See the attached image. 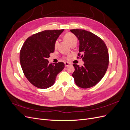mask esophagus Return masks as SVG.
Returning a JSON list of instances; mask_svg holds the SVG:
<instances>
[{
  "instance_id": "esophagus-1",
  "label": "esophagus",
  "mask_w": 130,
  "mask_h": 130,
  "mask_svg": "<svg viewBox=\"0 0 130 130\" xmlns=\"http://www.w3.org/2000/svg\"><path fill=\"white\" fill-rule=\"evenodd\" d=\"M64 64H65L66 67H68L69 65H70V63H69V62H64Z\"/></svg>"
}]
</instances>
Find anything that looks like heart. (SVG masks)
Here are the masks:
<instances>
[{
	"label": "heart",
	"mask_w": 130,
	"mask_h": 130,
	"mask_svg": "<svg viewBox=\"0 0 130 130\" xmlns=\"http://www.w3.org/2000/svg\"><path fill=\"white\" fill-rule=\"evenodd\" d=\"M64 39L67 41L70 45H72V44H74V43H76L77 41V37L74 34H73V33L71 32H67L66 33L64 36ZM58 44V40H57L55 41L54 43V47L55 48H57V46ZM64 58H66V60H69L70 58V56H67V57H64Z\"/></svg>",
	"instance_id": "1"
}]
</instances>
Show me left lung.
<instances>
[{"label": "left lung", "mask_w": 130, "mask_h": 130, "mask_svg": "<svg viewBox=\"0 0 130 130\" xmlns=\"http://www.w3.org/2000/svg\"><path fill=\"white\" fill-rule=\"evenodd\" d=\"M70 31L77 37L80 42V57L85 62L80 67L74 64L75 71L73 77L76 85L82 88H88L96 85L103 78L109 63L108 49L101 38L89 31L72 29Z\"/></svg>", "instance_id": "1"}]
</instances>
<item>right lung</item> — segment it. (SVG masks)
Wrapping results in <instances>:
<instances>
[{
  "mask_svg": "<svg viewBox=\"0 0 130 130\" xmlns=\"http://www.w3.org/2000/svg\"><path fill=\"white\" fill-rule=\"evenodd\" d=\"M64 29L44 30L27 38L20 51L19 59L24 75L38 88L52 86L57 75L64 67L63 62L49 63L50 54L54 52V43Z\"/></svg>",
  "mask_w": 130,
  "mask_h": 130,
  "instance_id": "obj_1",
  "label": "right lung"
}]
</instances>
